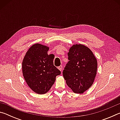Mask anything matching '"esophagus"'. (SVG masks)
<instances>
[{
	"label": "esophagus",
	"instance_id": "34e87169",
	"mask_svg": "<svg viewBox=\"0 0 120 120\" xmlns=\"http://www.w3.org/2000/svg\"><path fill=\"white\" fill-rule=\"evenodd\" d=\"M58 69H59V70L60 71H61L62 70V66H60L59 67H58Z\"/></svg>",
	"mask_w": 120,
	"mask_h": 120
}]
</instances>
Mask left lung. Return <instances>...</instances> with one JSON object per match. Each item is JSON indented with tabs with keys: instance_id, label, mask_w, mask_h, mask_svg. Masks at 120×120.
<instances>
[{
	"instance_id": "obj_1",
	"label": "left lung",
	"mask_w": 120,
	"mask_h": 120,
	"mask_svg": "<svg viewBox=\"0 0 120 120\" xmlns=\"http://www.w3.org/2000/svg\"><path fill=\"white\" fill-rule=\"evenodd\" d=\"M68 56L69 61L63 71V76L73 92L82 94L94 82L97 59L90 49L82 44L71 46Z\"/></svg>"
}]
</instances>
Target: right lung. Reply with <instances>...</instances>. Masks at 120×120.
Masks as SVG:
<instances>
[{
    "label": "right lung",
    "mask_w": 120,
    "mask_h": 120,
    "mask_svg": "<svg viewBox=\"0 0 120 120\" xmlns=\"http://www.w3.org/2000/svg\"><path fill=\"white\" fill-rule=\"evenodd\" d=\"M49 47L40 43L32 45L22 61V72L26 82L34 92L44 94L50 90L60 71L53 65L54 56L48 51Z\"/></svg>",
    "instance_id": "1"
}]
</instances>
